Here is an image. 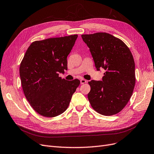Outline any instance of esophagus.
<instances>
[{
	"label": "esophagus",
	"mask_w": 154,
	"mask_h": 154,
	"mask_svg": "<svg viewBox=\"0 0 154 154\" xmlns=\"http://www.w3.org/2000/svg\"><path fill=\"white\" fill-rule=\"evenodd\" d=\"M81 84H84V83H86L87 81L85 80V79H81Z\"/></svg>",
	"instance_id": "1"
}]
</instances>
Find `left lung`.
Masks as SVG:
<instances>
[{"instance_id": "8db88e82", "label": "left lung", "mask_w": 154, "mask_h": 154, "mask_svg": "<svg viewBox=\"0 0 154 154\" xmlns=\"http://www.w3.org/2000/svg\"><path fill=\"white\" fill-rule=\"evenodd\" d=\"M90 48L98 71L103 68L102 81L88 82V100L93 109L105 116L120 112L132 95L136 83L132 54L121 39L106 32L81 35Z\"/></svg>"}]
</instances>
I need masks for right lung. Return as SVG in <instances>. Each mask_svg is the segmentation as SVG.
Here are the masks:
<instances>
[{
    "mask_svg": "<svg viewBox=\"0 0 154 154\" xmlns=\"http://www.w3.org/2000/svg\"><path fill=\"white\" fill-rule=\"evenodd\" d=\"M77 34L32 42L20 66L24 95L34 110L45 117H55L66 110L79 79L59 77L67 70V56Z\"/></svg>",
    "mask_w": 154,
    "mask_h": 154,
    "instance_id": "add662e5",
    "label": "right lung"
}]
</instances>
